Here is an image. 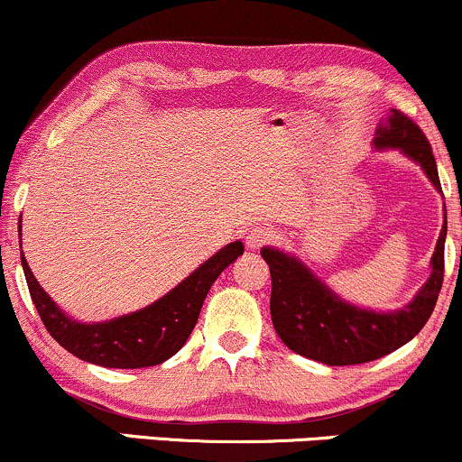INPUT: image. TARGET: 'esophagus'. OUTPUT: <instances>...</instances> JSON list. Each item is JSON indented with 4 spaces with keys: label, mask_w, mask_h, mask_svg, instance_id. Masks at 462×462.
<instances>
[{
    "label": "esophagus",
    "mask_w": 462,
    "mask_h": 462,
    "mask_svg": "<svg viewBox=\"0 0 462 462\" xmlns=\"http://www.w3.org/2000/svg\"><path fill=\"white\" fill-rule=\"evenodd\" d=\"M275 236V232L272 227H252V230H247V236H245V245L247 249H252V252H256V249H261L263 245H267V243H272Z\"/></svg>",
    "instance_id": "obj_1"
}]
</instances>
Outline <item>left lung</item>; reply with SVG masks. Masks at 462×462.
<instances>
[{"label": "left lung", "mask_w": 462, "mask_h": 462, "mask_svg": "<svg viewBox=\"0 0 462 462\" xmlns=\"http://www.w3.org/2000/svg\"><path fill=\"white\" fill-rule=\"evenodd\" d=\"M374 150H397L423 169L441 193L432 147L417 124L400 110H391L378 125ZM430 258V275L406 306L395 310H371L343 300L317 278L293 254L263 247L261 256L272 272V321L289 349L317 363L341 367L383 358L406 346L430 319L443 284L448 215Z\"/></svg>", "instance_id": "left-lung-1"}]
</instances>
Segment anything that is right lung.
<instances>
[{"mask_svg": "<svg viewBox=\"0 0 462 462\" xmlns=\"http://www.w3.org/2000/svg\"><path fill=\"white\" fill-rule=\"evenodd\" d=\"M243 249L245 247L241 241L227 243L153 304L115 319L91 323L73 319L47 295L43 286L36 282L23 252H21V264L28 280L32 301L47 332L67 352L102 367L141 369L161 365L182 349L198 323L201 304L210 286L227 264L241 256Z\"/></svg>", "mask_w": 462, "mask_h": 462, "instance_id": "1", "label": "right lung"}]
</instances>
